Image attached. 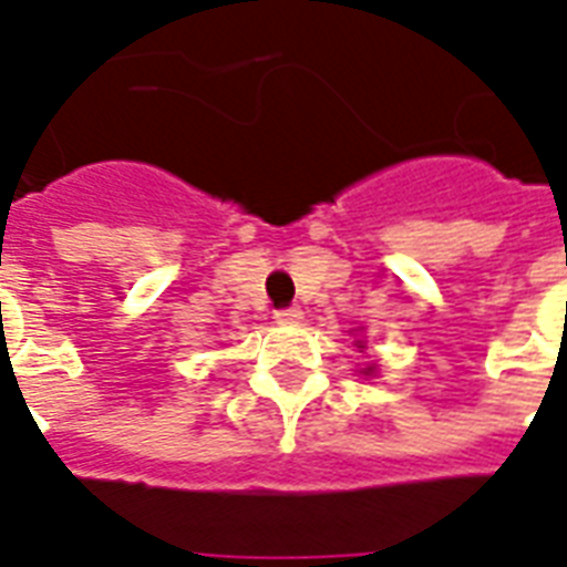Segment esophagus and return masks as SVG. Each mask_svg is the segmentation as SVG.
I'll list each match as a JSON object with an SVG mask.
<instances>
[{"label": "esophagus", "instance_id": "1", "mask_svg": "<svg viewBox=\"0 0 567 567\" xmlns=\"http://www.w3.org/2000/svg\"><path fill=\"white\" fill-rule=\"evenodd\" d=\"M274 317L279 320V323H299V320H302V308H299V306L279 308Z\"/></svg>", "mask_w": 567, "mask_h": 567}]
</instances>
